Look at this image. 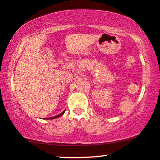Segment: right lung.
Segmentation results:
<instances>
[{
	"instance_id": "add662e5",
	"label": "right lung",
	"mask_w": 160,
	"mask_h": 160,
	"mask_svg": "<svg viewBox=\"0 0 160 160\" xmlns=\"http://www.w3.org/2000/svg\"><path fill=\"white\" fill-rule=\"evenodd\" d=\"M65 111H63V112H61V113H60V114H59V115H56V116H53V117H51V118H45V119H54V118H59V117H60V116H62V115L63 114H64Z\"/></svg>"
}]
</instances>
